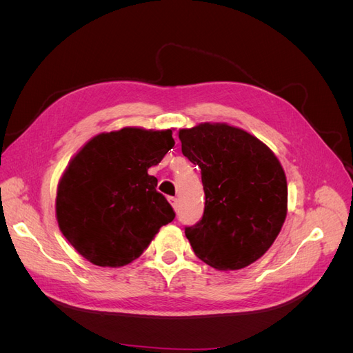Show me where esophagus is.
<instances>
[{
  "label": "esophagus",
  "mask_w": 353,
  "mask_h": 353,
  "mask_svg": "<svg viewBox=\"0 0 353 353\" xmlns=\"http://www.w3.org/2000/svg\"><path fill=\"white\" fill-rule=\"evenodd\" d=\"M169 203H170V205H172V208L175 210H178V199L176 197H169Z\"/></svg>",
  "instance_id": "34e87169"
}]
</instances>
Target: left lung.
Instances as JSON below:
<instances>
[{
	"instance_id": "8db88e82",
	"label": "left lung",
	"mask_w": 353,
	"mask_h": 353,
	"mask_svg": "<svg viewBox=\"0 0 353 353\" xmlns=\"http://www.w3.org/2000/svg\"><path fill=\"white\" fill-rule=\"evenodd\" d=\"M181 150L201 169L205 210L185 227L199 259L221 271L258 261L287 215V181L279 159L258 138L225 123L179 131Z\"/></svg>"
}]
</instances>
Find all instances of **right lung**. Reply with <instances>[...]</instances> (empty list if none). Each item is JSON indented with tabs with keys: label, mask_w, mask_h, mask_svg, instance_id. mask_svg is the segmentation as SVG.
Returning <instances> with one entry per match:
<instances>
[{
	"label": "right lung",
	"mask_w": 353,
	"mask_h": 353,
	"mask_svg": "<svg viewBox=\"0 0 353 353\" xmlns=\"http://www.w3.org/2000/svg\"><path fill=\"white\" fill-rule=\"evenodd\" d=\"M175 145L172 131L123 128L94 137L63 174L56 213L63 236L99 266L137 259L175 212L152 168Z\"/></svg>",
	"instance_id": "obj_1"
}]
</instances>
